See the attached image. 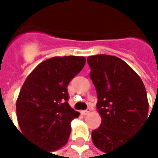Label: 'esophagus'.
<instances>
[{
  "label": "esophagus",
  "instance_id": "obj_1",
  "mask_svg": "<svg viewBox=\"0 0 158 158\" xmlns=\"http://www.w3.org/2000/svg\"><path fill=\"white\" fill-rule=\"evenodd\" d=\"M90 111H91V109H90V108H87L86 110L81 111V114H83V116H86V114H88L90 113Z\"/></svg>",
  "mask_w": 158,
  "mask_h": 158
}]
</instances>
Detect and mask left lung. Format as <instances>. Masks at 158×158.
<instances>
[{"mask_svg":"<svg viewBox=\"0 0 158 158\" xmlns=\"http://www.w3.org/2000/svg\"><path fill=\"white\" fill-rule=\"evenodd\" d=\"M98 95L101 124L92 132L94 145L108 153L127 142L147 119L149 103L139 76L121 59L110 55L87 58Z\"/></svg>","mask_w":158,"mask_h":158,"instance_id":"1","label":"left lung"}]
</instances>
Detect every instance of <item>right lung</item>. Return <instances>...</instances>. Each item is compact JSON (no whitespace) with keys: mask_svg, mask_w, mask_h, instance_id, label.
Here are the masks:
<instances>
[{"mask_svg":"<svg viewBox=\"0 0 158 158\" xmlns=\"http://www.w3.org/2000/svg\"><path fill=\"white\" fill-rule=\"evenodd\" d=\"M85 61L84 57H54L27 77L17 99V118L22 133L35 145L55 151L68 141L70 123L80 113L69 105L67 86Z\"/></svg>","mask_w":158,"mask_h":158,"instance_id":"obj_1","label":"right lung"}]
</instances>
